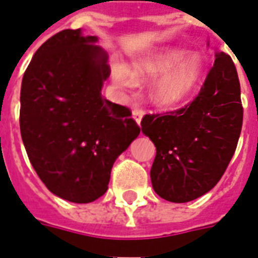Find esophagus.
Segmentation results:
<instances>
[{
	"label": "esophagus",
	"instance_id": "34e87169",
	"mask_svg": "<svg viewBox=\"0 0 258 258\" xmlns=\"http://www.w3.org/2000/svg\"><path fill=\"white\" fill-rule=\"evenodd\" d=\"M142 117H144V110H141V109H134L133 110V118L135 120V123L141 124Z\"/></svg>",
	"mask_w": 258,
	"mask_h": 258
}]
</instances>
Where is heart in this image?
<instances>
[{"instance_id":"b5f03b06","label":"heart","mask_w":258,"mask_h":258,"mask_svg":"<svg viewBox=\"0 0 258 258\" xmlns=\"http://www.w3.org/2000/svg\"><path fill=\"white\" fill-rule=\"evenodd\" d=\"M182 48H166L135 59L128 70L121 66L113 69V80L120 87L131 88L138 81L155 80L151 98L160 107H174L186 101L205 74V62L199 55H188Z\"/></svg>"}]
</instances>
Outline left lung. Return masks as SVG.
I'll use <instances>...</instances> for the list:
<instances>
[{
    "instance_id": "obj_1",
    "label": "left lung",
    "mask_w": 258,
    "mask_h": 258,
    "mask_svg": "<svg viewBox=\"0 0 258 258\" xmlns=\"http://www.w3.org/2000/svg\"><path fill=\"white\" fill-rule=\"evenodd\" d=\"M243 121L240 84L229 55L218 52L199 95L166 114H146L142 133L156 146L152 186L160 198L185 203L221 179L232 159Z\"/></svg>"
}]
</instances>
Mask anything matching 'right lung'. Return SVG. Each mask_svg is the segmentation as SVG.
Instances as JSON below:
<instances>
[{"label": "right lung", "instance_id": "right-lung-1", "mask_svg": "<svg viewBox=\"0 0 258 258\" xmlns=\"http://www.w3.org/2000/svg\"><path fill=\"white\" fill-rule=\"evenodd\" d=\"M98 37L62 30L37 49L22 80L20 134L53 195L90 203L107 190L113 163L140 135L125 106L102 96L110 76Z\"/></svg>", "mask_w": 258, "mask_h": 258}]
</instances>
